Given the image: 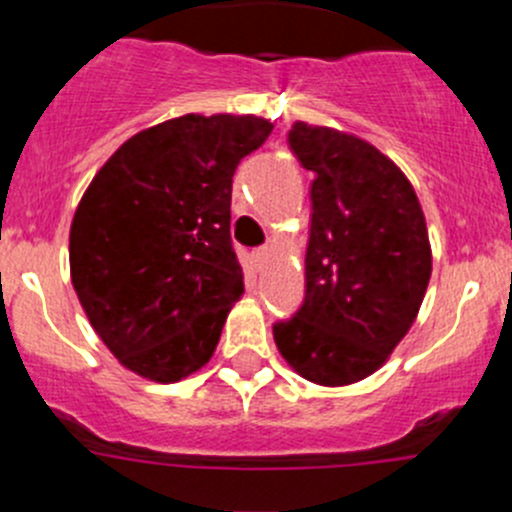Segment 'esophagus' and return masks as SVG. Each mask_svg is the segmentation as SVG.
Wrapping results in <instances>:
<instances>
[{"label":"esophagus","instance_id":"esophagus-1","mask_svg":"<svg viewBox=\"0 0 512 512\" xmlns=\"http://www.w3.org/2000/svg\"><path fill=\"white\" fill-rule=\"evenodd\" d=\"M267 260H270V247H257V250H252V265H255V270H262Z\"/></svg>","mask_w":512,"mask_h":512}]
</instances>
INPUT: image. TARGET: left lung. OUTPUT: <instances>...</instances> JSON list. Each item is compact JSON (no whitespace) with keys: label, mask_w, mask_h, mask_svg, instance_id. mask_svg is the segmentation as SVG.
<instances>
[{"label":"left lung","mask_w":512,"mask_h":512,"mask_svg":"<svg viewBox=\"0 0 512 512\" xmlns=\"http://www.w3.org/2000/svg\"><path fill=\"white\" fill-rule=\"evenodd\" d=\"M312 170L302 307L272 327L287 364L322 386L374 374L414 324L431 245L414 188L379 148L297 121L287 136Z\"/></svg>","instance_id":"obj_1"}]
</instances>
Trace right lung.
<instances>
[{"label": "right lung", "instance_id": "right-lung-1", "mask_svg": "<svg viewBox=\"0 0 512 512\" xmlns=\"http://www.w3.org/2000/svg\"><path fill=\"white\" fill-rule=\"evenodd\" d=\"M257 116L170 118L128 138L86 188L71 282L126 369L173 384L205 366L245 292L230 240L232 175L267 141Z\"/></svg>", "mask_w": 512, "mask_h": 512}]
</instances>
